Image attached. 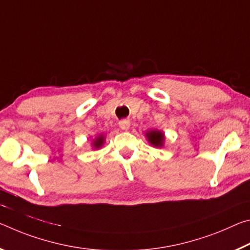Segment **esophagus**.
Segmentation results:
<instances>
[{"label":"esophagus","mask_w":250,"mask_h":250,"mask_svg":"<svg viewBox=\"0 0 250 250\" xmlns=\"http://www.w3.org/2000/svg\"><path fill=\"white\" fill-rule=\"evenodd\" d=\"M118 124H120V127L123 130H127L129 128V126H130V122L128 120H123V121L118 123Z\"/></svg>","instance_id":"1"}]
</instances>
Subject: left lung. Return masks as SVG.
Returning a JSON list of instances; mask_svg holds the SVG:
<instances>
[{
    "mask_svg": "<svg viewBox=\"0 0 250 250\" xmlns=\"http://www.w3.org/2000/svg\"><path fill=\"white\" fill-rule=\"evenodd\" d=\"M145 135H146L147 140H148V142L150 143V145H152V146L162 147L164 145V141H165V135H164L162 130H157V129L149 130V132H147Z\"/></svg>",
    "mask_w": 250,
    "mask_h": 250,
    "instance_id": "left-lung-1",
    "label": "left lung"
}]
</instances>
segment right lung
<instances>
[{
	"label": "right lung",
	"instance_id": "1",
	"mask_svg": "<svg viewBox=\"0 0 250 250\" xmlns=\"http://www.w3.org/2000/svg\"><path fill=\"white\" fill-rule=\"evenodd\" d=\"M103 144H104V136H103V135H98L95 140L93 141V147L95 149L100 148V147H102V145H103Z\"/></svg>",
	"mask_w": 250,
	"mask_h": 250
}]
</instances>
